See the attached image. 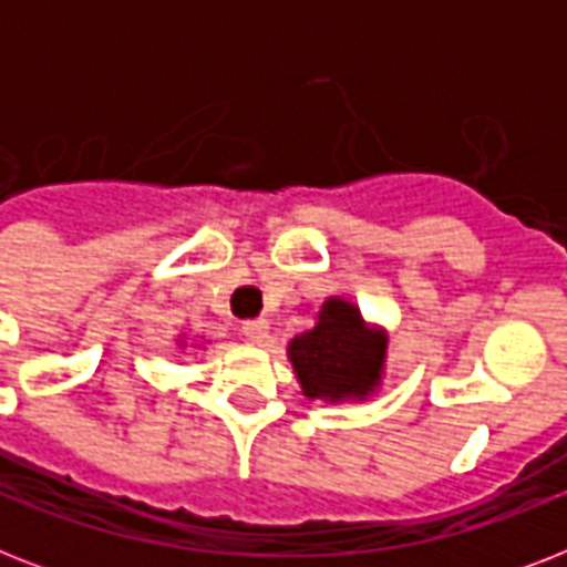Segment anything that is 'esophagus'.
<instances>
[{"mask_svg":"<svg viewBox=\"0 0 567 567\" xmlns=\"http://www.w3.org/2000/svg\"><path fill=\"white\" fill-rule=\"evenodd\" d=\"M240 332H244V336H247V341H252V344H265L267 338H270V323H267L265 318L244 320Z\"/></svg>","mask_w":567,"mask_h":567,"instance_id":"1","label":"esophagus"}]
</instances>
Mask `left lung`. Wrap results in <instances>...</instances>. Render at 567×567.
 <instances>
[{
	"label": "left lung",
	"mask_w": 567,
	"mask_h": 567,
	"mask_svg": "<svg viewBox=\"0 0 567 567\" xmlns=\"http://www.w3.org/2000/svg\"><path fill=\"white\" fill-rule=\"evenodd\" d=\"M385 353V329L371 327L344 297H329L318 323L288 344L302 394L323 403L368 400L382 382Z\"/></svg>",
	"instance_id": "8db88e82"
}]
</instances>
